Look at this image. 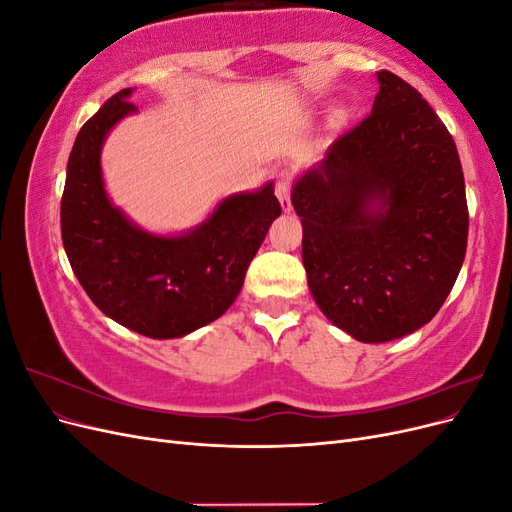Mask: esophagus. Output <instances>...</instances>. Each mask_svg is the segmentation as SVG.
Listing matches in <instances>:
<instances>
[{"mask_svg":"<svg viewBox=\"0 0 512 512\" xmlns=\"http://www.w3.org/2000/svg\"><path fill=\"white\" fill-rule=\"evenodd\" d=\"M275 194H277V198H280L282 209L288 213L292 209V203H290V173H288V170H282L280 177H277Z\"/></svg>","mask_w":512,"mask_h":512,"instance_id":"obj_1","label":"esophagus"}]
</instances>
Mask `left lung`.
<instances>
[{"label":"left lung","mask_w":512,"mask_h":512,"mask_svg":"<svg viewBox=\"0 0 512 512\" xmlns=\"http://www.w3.org/2000/svg\"><path fill=\"white\" fill-rule=\"evenodd\" d=\"M371 115L294 179L303 267L320 312L363 344L427 324L468 245L466 183L453 136L389 70Z\"/></svg>","instance_id":"obj_1"}]
</instances>
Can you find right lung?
Returning <instances> with one entry per match:
<instances>
[{
  "label": "right lung",
  "mask_w": 512,
  "mask_h": 512,
  "mask_svg": "<svg viewBox=\"0 0 512 512\" xmlns=\"http://www.w3.org/2000/svg\"><path fill=\"white\" fill-rule=\"evenodd\" d=\"M132 91L106 100L76 136L61 196V239L76 280L102 314L145 337L173 339L218 320L235 303L282 207L267 181L226 196L181 235L134 224L108 198L100 164L108 132L138 111L128 102Z\"/></svg>",
  "instance_id": "right-lung-1"
}]
</instances>
